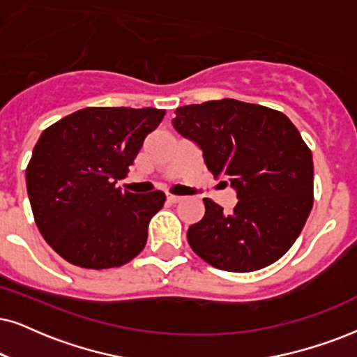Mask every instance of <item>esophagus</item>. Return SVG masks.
<instances>
[{"label":"esophagus","mask_w":357,"mask_h":357,"mask_svg":"<svg viewBox=\"0 0 357 357\" xmlns=\"http://www.w3.org/2000/svg\"><path fill=\"white\" fill-rule=\"evenodd\" d=\"M168 201L169 202H173V204H176V202H179V201H183V196H174V194H168Z\"/></svg>","instance_id":"34e87169"}]
</instances>
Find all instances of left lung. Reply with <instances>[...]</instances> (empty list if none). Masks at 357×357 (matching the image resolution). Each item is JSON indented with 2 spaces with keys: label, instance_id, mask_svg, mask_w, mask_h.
Returning a JSON list of instances; mask_svg holds the SVG:
<instances>
[{
  "label": "left lung",
  "instance_id": "left-lung-1",
  "mask_svg": "<svg viewBox=\"0 0 357 357\" xmlns=\"http://www.w3.org/2000/svg\"><path fill=\"white\" fill-rule=\"evenodd\" d=\"M174 114L176 132L197 143L207 169L227 179L238 199L224 212L206 197L204 218L188 229L191 249L225 272L272 265L298 238L313 207V158L296 126L282 112L234 98Z\"/></svg>",
  "mask_w": 357,
  "mask_h": 357
}]
</instances>
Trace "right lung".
<instances>
[{
	"mask_svg": "<svg viewBox=\"0 0 357 357\" xmlns=\"http://www.w3.org/2000/svg\"><path fill=\"white\" fill-rule=\"evenodd\" d=\"M165 114L150 107H89L40 135L26 168L31 209L39 232L69 264L121 267L143 250L165 192L139 196L115 184Z\"/></svg>",
	"mask_w": 357,
	"mask_h": 357,
	"instance_id": "obj_1",
	"label": "right lung"
}]
</instances>
